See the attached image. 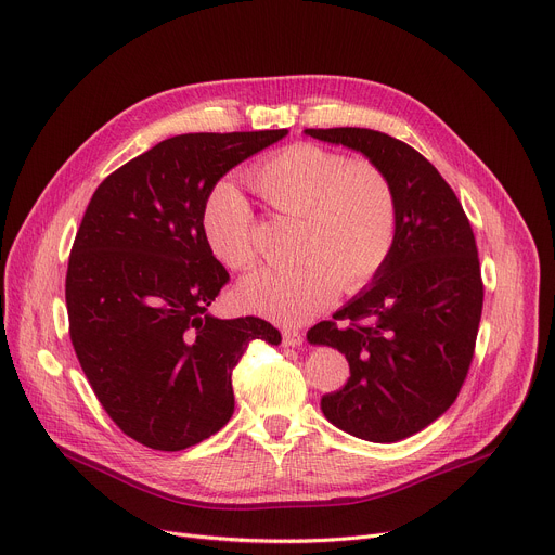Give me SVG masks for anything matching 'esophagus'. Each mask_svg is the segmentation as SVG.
I'll list each match as a JSON object with an SVG mask.
<instances>
[{
	"instance_id": "1",
	"label": "esophagus",
	"mask_w": 555,
	"mask_h": 555,
	"mask_svg": "<svg viewBox=\"0 0 555 555\" xmlns=\"http://www.w3.org/2000/svg\"><path fill=\"white\" fill-rule=\"evenodd\" d=\"M282 344L288 346V348H295V346L301 344V335L297 331H293V328H284L282 331Z\"/></svg>"
}]
</instances>
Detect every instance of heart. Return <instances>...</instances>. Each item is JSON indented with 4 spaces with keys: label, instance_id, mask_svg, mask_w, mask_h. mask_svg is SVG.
<instances>
[{
    "label": "heart",
    "instance_id": "b5f03b06",
    "mask_svg": "<svg viewBox=\"0 0 555 555\" xmlns=\"http://www.w3.org/2000/svg\"><path fill=\"white\" fill-rule=\"evenodd\" d=\"M251 184L275 216L297 218L288 267H264L237 286L242 309L284 324L318 315L339 288L371 284L388 264L399 235V196L371 158H348L315 143H293L251 169ZM203 235L229 269L256 264V216L229 180L203 203Z\"/></svg>",
    "mask_w": 555,
    "mask_h": 555
}]
</instances>
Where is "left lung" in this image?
Segmentation results:
<instances>
[{
  "label": "left lung",
  "mask_w": 555,
  "mask_h": 555,
  "mask_svg": "<svg viewBox=\"0 0 555 555\" xmlns=\"http://www.w3.org/2000/svg\"><path fill=\"white\" fill-rule=\"evenodd\" d=\"M304 132L379 163L397 188L386 269L309 331L350 365L346 386L322 397L324 416L357 439L395 443L437 421L467 377L482 313L474 231L437 167L408 143L365 128Z\"/></svg>",
  "instance_id": "left-lung-1"
}]
</instances>
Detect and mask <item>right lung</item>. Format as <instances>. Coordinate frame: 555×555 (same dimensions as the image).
Instances as JSON below:
<instances>
[{
	"label": "right lung",
	"instance_id": "1",
	"mask_svg": "<svg viewBox=\"0 0 555 555\" xmlns=\"http://www.w3.org/2000/svg\"><path fill=\"white\" fill-rule=\"evenodd\" d=\"M286 130L180 134L112 171L77 231L66 275L70 339L109 418L160 452L192 448L233 414L231 375L260 318L218 320L229 282L203 235V203L237 163Z\"/></svg>",
	"mask_w": 555,
	"mask_h": 555
}]
</instances>
